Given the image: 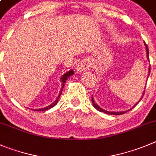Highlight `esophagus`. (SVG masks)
Segmentation results:
<instances>
[{
    "instance_id": "1",
    "label": "esophagus",
    "mask_w": 156,
    "mask_h": 156,
    "mask_svg": "<svg viewBox=\"0 0 156 156\" xmlns=\"http://www.w3.org/2000/svg\"><path fill=\"white\" fill-rule=\"evenodd\" d=\"M90 62L89 61L87 60V59H85V60L81 61L77 65L76 70L79 72H82L84 71H86V70L88 69V68H90Z\"/></svg>"
}]
</instances>
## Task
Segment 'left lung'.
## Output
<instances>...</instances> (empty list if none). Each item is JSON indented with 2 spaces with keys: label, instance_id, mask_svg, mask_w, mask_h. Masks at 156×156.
<instances>
[{
  "label": "left lung",
  "instance_id": "8db88e82",
  "mask_svg": "<svg viewBox=\"0 0 156 156\" xmlns=\"http://www.w3.org/2000/svg\"><path fill=\"white\" fill-rule=\"evenodd\" d=\"M145 48H146L147 58H148V60H149V57H148V46H147L146 44H145ZM150 70H151V68H150V66H149V69H148V71H149V72H148V76H149V74H150ZM145 86H146V85H145ZM144 94H145V90H144V92H143V94H142V98H140V100H139V101H138V102L136 103V104H135V105H134L133 107H132L131 109H132V108H135V106H136L138 104H139V101H140L142 99V98H143ZM91 101H92L93 106H94V107L95 108L97 109V110H98V111H99V112H101L106 113V114H108V115H122V114H124V113H126V112H128L130 111V110H131V109H130V110H128V111H124V112H108V111H105V110H104V109H102V108H100L99 106L98 105L96 104L95 101H94V99H93L92 96H91Z\"/></svg>",
  "mask_w": 156,
  "mask_h": 156
}]
</instances>
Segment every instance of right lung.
<instances>
[{"label": "right lung", "mask_w": 156, "mask_h": 156, "mask_svg": "<svg viewBox=\"0 0 156 156\" xmlns=\"http://www.w3.org/2000/svg\"><path fill=\"white\" fill-rule=\"evenodd\" d=\"M75 74V72L73 71V70H70V71H68V72H66L65 74H64L63 75H62V77L61 78V81H62V89H61V91L60 93H59V94H58V98H56V100H55V101H54L53 103H51V104L50 105L47 106V107H45V108H38V109H34V111H46V110H48V109L51 108H53L54 106H55L57 105V103H58V100H59V98H60V96L61 94H62V91H63V88H64V86H65V82H66L67 79H68L69 77H71V75H74Z\"/></svg>", "instance_id": "obj_1"}]
</instances>
